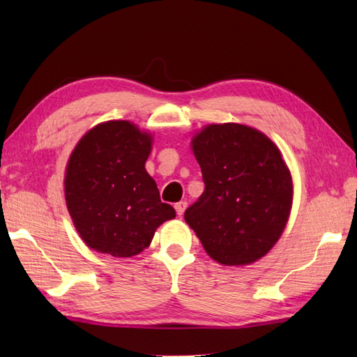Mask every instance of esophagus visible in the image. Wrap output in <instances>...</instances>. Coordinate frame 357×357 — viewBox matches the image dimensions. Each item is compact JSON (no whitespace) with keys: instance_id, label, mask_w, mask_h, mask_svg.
I'll use <instances>...</instances> for the list:
<instances>
[{"instance_id":"esophagus-1","label":"esophagus","mask_w":357,"mask_h":357,"mask_svg":"<svg viewBox=\"0 0 357 357\" xmlns=\"http://www.w3.org/2000/svg\"><path fill=\"white\" fill-rule=\"evenodd\" d=\"M185 208H187V202H184V201H181V202H176V204H174V210H176V213H178L179 216H181V215H184Z\"/></svg>"}]
</instances>
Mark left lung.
Listing matches in <instances>:
<instances>
[{"mask_svg": "<svg viewBox=\"0 0 357 357\" xmlns=\"http://www.w3.org/2000/svg\"><path fill=\"white\" fill-rule=\"evenodd\" d=\"M192 146L206 188L185 210V222L216 262L257 261L276 244L291 210V176L278 147L241 124L207 126Z\"/></svg>", "mask_w": 357, "mask_h": 357, "instance_id": "left-lung-1", "label": "left lung"}]
</instances>
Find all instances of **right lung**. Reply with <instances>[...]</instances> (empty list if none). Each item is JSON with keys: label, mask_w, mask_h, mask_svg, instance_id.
Here are the masks:
<instances>
[{"label": "right lung", "mask_w": 357, "mask_h": 357, "mask_svg": "<svg viewBox=\"0 0 357 357\" xmlns=\"http://www.w3.org/2000/svg\"><path fill=\"white\" fill-rule=\"evenodd\" d=\"M150 135L109 121L84 135L67 164L66 201L86 244L115 257L141 253L162 222L176 216L146 172Z\"/></svg>", "instance_id": "1"}]
</instances>
